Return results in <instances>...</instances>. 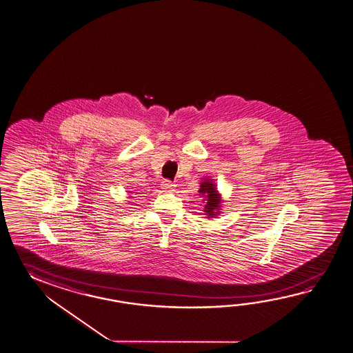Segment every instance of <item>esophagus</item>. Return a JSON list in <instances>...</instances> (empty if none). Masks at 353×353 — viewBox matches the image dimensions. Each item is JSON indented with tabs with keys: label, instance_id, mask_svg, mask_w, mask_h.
Instances as JSON below:
<instances>
[{
	"label": "esophagus",
	"instance_id": "esophagus-1",
	"mask_svg": "<svg viewBox=\"0 0 353 353\" xmlns=\"http://www.w3.org/2000/svg\"><path fill=\"white\" fill-rule=\"evenodd\" d=\"M161 188H162V190H163L165 192H171V191H173L174 188H176V185L172 183L171 181L165 180L161 183Z\"/></svg>",
	"mask_w": 353,
	"mask_h": 353
}]
</instances>
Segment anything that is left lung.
<instances>
[{"mask_svg":"<svg viewBox=\"0 0 353 353\" xmlns=\"http://www.w3.org/2000/svg\"><path fill=\"white\" fill-rule=\"evenodd\" d=\"M199 194L203 199L205 206H203V212L206 219H212L221 214V194L216 188V183L210 179H203L200 183V190Z\"/></svg>","mask_w":353,"mask_h":353,"instance_id":"obj_1","label":"left lung"}]
</instances>
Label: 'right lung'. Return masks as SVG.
Here are the masks:
<instances>
[{"mask_svg":"<svg viewBox=\"0 0 353 353\" xmlns=\"http://www.w3.org/2000/svg\"><path fill=\"white\" fill-rule=\"evenodd\" d=\"M128 192H130H130H132V191H128ZM130 197H132V196H130Z\"/></svg>","mask_w":353,"mask_h":353,"instance_id":"add662e5","label":"right lung"}]
</instances>
